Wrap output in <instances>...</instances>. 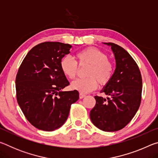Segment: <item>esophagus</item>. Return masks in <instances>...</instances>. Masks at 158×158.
I'll list each match as a JSON object with an SVG mask.
<instances>
[{
  "label": "esophagus",
  "mask_w": 158,
  "mask_h": 158,
  "mask_svg": "<svg viewBox=\"0 0 158 158\" xmlns=\"http://www.w3.org/2000/svg\"><path fill=\"white\" fill-rule=\"evenodd\" d=\"M85 95L83 94V93H79V98L80 99H82V98H85Z\"/></svg>",
  "instance_id": "esophagus-1"
}]
</instances>
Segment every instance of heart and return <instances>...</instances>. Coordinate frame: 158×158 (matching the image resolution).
Listing matches in <instances>:
<instances>
[{"label": "heart", "instance_id": "obj_1", "mask_svg": "<svg viewBox=\"0 0 158 158\" xmlns=\"http://www.w3.org/2000/svg\"><path fill=\"white\" fill-rule=\"evenodd\" d=\"M76 58L80 64L89 63L90 67L88 72L87 78H79L72 82V89L81 93H87L98 87V81L105 84L111 78L114 68L111 63L107 59L106 53L95 47H89L76 53ZM60 69L63 74L69 79L77 75V61L69 56H64L60 62Z\"/></svg>", "mask_w": 158, "mask_h": 158}]
</instances>
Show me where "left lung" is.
I'll return each instance as SVG.
<instances>
[{"label":"left lung","instance_id":"1","mask_svg":"<svg viewBox=\"0 0 158 158\" xmlns=\"http://www.w3.org/2000/svg\"><path fill=\"white\" fill-rule=\"evenodd\" d=\"M103 44L111 47L116 69L101 90L109 97L95 96L96 104L90 112V118L100 130L116 132L126 126L138 111L142 79L138 65L126 50L111 42Z\"/></svg>","mask_w":158,"mask_h":158}]
</instances>
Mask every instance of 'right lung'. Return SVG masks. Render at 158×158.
Returning a JSON list of instances; mask_svg holds the SVG:
<instances>
[{
    "label": "right lung",
    "mask_w": 158,
    "mask_h": 158,
    "mask_svg": "<svg viewBox=\"0 0 158 158\" xmlns=\"http://www.w3.org/2000/svg\"><path fill=\"white\" fill-rule=\"evenodd\" d=\"M72 46L46 42L29 51L16 77L19 105L26 119L44 131L60 127L68 118L72 104L79 100L77 90L63 91L69 84L60 62Z\"/></svg>",
    "instance_id": "1"
}]
</instances>
